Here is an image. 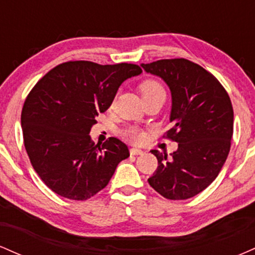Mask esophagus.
I'll return each mask as SVG.
<instances>
[{
  "label": "esophagus",
  "instance_id": "obj_1",
  "mask_svg": "<svg viewBox=\"0 0 255 255\" xmlns=\"http://www.w3.org/2000/svg\"><path fill=\"white\" fill-rule=\"evenodd\" d=\"M129 153L131 154V156H139V154H142L144 153V152H142L141 150H140V148H130L129 150Z\"/></svg>",
  "mask_w": 255,
  "mask_h": 255
}]
</instances>
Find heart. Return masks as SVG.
<instances>
[{"instance_id": "b5f03b06", "label": "heart", "mask_w": 255, "mask_h": 255, "mask_svg": "<svg viewBox=\"0 0 255 255\" xmlns=\"http://www.w3.org/2000/svg\"><path fill=\"white\" fill-rule=\"evenodd\" d=\"M139 92L141 95L142 102L146 99L156 97V96L165 95L162 84L156 79H145L144 81H141L139 85ZM121 135L133 144H141L145 139L144 131L137 127H134V126H129V127H126L125 129H122Z\"/></svg>"}]
</instances>
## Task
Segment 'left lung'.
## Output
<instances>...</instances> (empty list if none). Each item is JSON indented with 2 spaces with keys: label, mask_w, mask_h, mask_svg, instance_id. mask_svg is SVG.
<instances>
[{
  "label": "left lung",
  "mask_w": 255,
  "mask_h": 255,
  "mask_svg": "<svg viewBox=\"0 0 255 255\" xmlns=\"http://www.w3.org/2000/svg\"><path fill=\"white\" fill-rule=\"evenodd\" d=\"M141 67L162 78L171 91L174 126L164 136L178 142L171 157L151 151L158 166L147 181L166 199H189L215 181L229 154L234 130L230 97L211 73L186 58L159 60Z\"/></svg>",
  "instance_id": "1"
}]
</instances>
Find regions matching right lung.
I'll list each match as a JSON object with an SVG mask.
<instances>
[{"label":"right lung","mask_w":255,"mask_h":255,"mask_svg":"<svg viewBox=\"0 0 255 255\" xmlns=\"http://www.w3.org/2000/svg\"><path fill=\"white\" fill-rule=\"evenodd\" d=\"M141 72L131 63L69 61L34 85L22 107V135L32 166L52 192L72 200L90 199L129 157L121 140L95 145L89 134L121 84Z\"/></svg>","instance_id":"right-lung-1"}]
</instances>
